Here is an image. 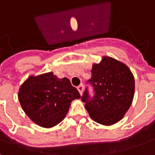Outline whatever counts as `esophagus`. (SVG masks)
<instances>
[{"label": "esophagus", "mask_w": 155, "mask_h": 155, "mask_svg": "<svg viewBox=\"0 0 155 155\" xmlns=\"http://www.w3.org/2000/svg\"><path fill=\"white\" fill-rule=\"evenodd\" d=\"M83 88H84V87H83L82 84H81V85H80V86H79V87H77L78 91H79V93H80V94H81V95L83 93Z\"/></svg>", "instance_id": "1"}]
</instances>
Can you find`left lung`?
<instances>
[{
	"mask_svg": "<svg viewBox=\"0 0 155 155\" xmlns=\"http://www.w3.org/2000/svg\"><path fill=\"white\" fill-rule=\"evenodd\" d=\"M87 81L94 87L90 97L87 88L81 100L91 118L102 125H112L120 121L130 107L135 94V79L124 63L104 56L92 68Z\"/></svg>",
	"mask_w": 155,
	"mask_h": 155,
	"instance_id": "1",
	"label": "left lung"
}]
</instances>
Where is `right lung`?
<instances>
[{
	"label": "right lung",
	"instance_id": "obj_1",
	"mask_svg": "<svg viewBox=\"0 0 155 155\" xmlns=\"http://www.w3.org/2000/svg\"><path fill=\"white\" fill-rule=\"evenodd\" d=\"M18 97L31 120L51 128L65 117L71 102L81 95L68 78L59 79L50 72L27 78L19 87Z\"/></svg>",
	"mask_w": 155,
	"mask_h": 155
}]
</instances>
